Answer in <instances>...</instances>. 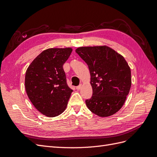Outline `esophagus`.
Listing matches in <instances>:
<instances>
[{
	"label": "esophagus",
	"instance_id": "1",
	"mask_svg": "<svg viewBox=\"0 0 157 157\" xmlns=\"http://www.w3.org/2000/svg\"><path fill=\"white\" fill-rule=\"evenodd\" d=\"M81 87H82V84H79L78 86H77V87H76V89H77V90H80V88H81Z\"/></svg>",
	"mask_w": 157,
	"mask_h": 157
}]
</instances>
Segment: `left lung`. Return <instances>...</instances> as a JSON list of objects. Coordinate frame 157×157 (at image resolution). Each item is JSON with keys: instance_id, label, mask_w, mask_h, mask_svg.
<instances>
[{"instance_id": "1", "label": "left lung", "mask_w": 157, "mask_h": 157, "mask_svg": "<svg viewBox=\"0 0 157 157\" xmlns=\"http://www.w3.org/2000/svg\"><path fill=\"white\" fill-rule=\"evenodd\" d=\"M75 52L88 66L92 96L88 108L105 117L117 113L124 105L131 87V71L123 57L106 46L80 47Z\"/></svg>"}]
</instances>
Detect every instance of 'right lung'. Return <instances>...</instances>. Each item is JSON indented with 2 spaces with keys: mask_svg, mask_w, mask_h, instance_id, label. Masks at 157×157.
<instances>
[{
  "mask_svg": "<svg viewBox=\"0 0 157 157\" xmlns=\"http://www.w3.org/2000/svg\"><path fill=\"white\" fill-rule=\"evenodd\" d=\"M72 49L49 48L32 61L25 73L26 92L42 114L54 117L62 113L73 92L67 85L63 65Z\"/></svg>",
  "mask_w": 157,
  "mask_h": 157,
  "instance_id": "1",
  "label": "right lung"
}]
</instances>
